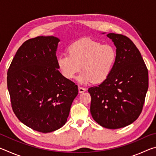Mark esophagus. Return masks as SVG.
<instances>
[{
  "label": "esophagus",
  "instance_id": "esophagus-1",
  "mask_svg": "<svg viewBox=\"0 0 156 156\" xmlns=\"http://www.w3.org/2000/svg\"><path fill=\"white\" fill-rule=\"evenodd\" d=\"M85 90H86V89H84V87H78V91H79V92H80V94L81 93H83V92L85 91Z\"/></svg>",
  "mask_w": 156,
  "mask_h": 156
}]
</instances>
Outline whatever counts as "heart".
I'll return each instance as SVG.
<instances>
[{
  "mask_svg": "<svg viewBox=\"0 0 156 156\" xmlns=\"http://www.w3.org/2000/svg\"><path fill=\"white\" fill-rule=\"evenodd\" d=\"M68 51L69 54H62L58 57V69L64 78L72 79L82 67L83 71L76 77V80L83 84L106 80L117 58L116 50L112 45L102 44L89 38L75 42Z\"/></svg>",
  "mask_w": 156,
  "mask_h": 156,
  "instance_id": "heart-1",
  "label": "heart"
}]
</instances>
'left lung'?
<instances>
[{"mask_svg": "<svg viewBox=\"0 0 156 156\" xmlns=\"http://www.w3.org/2000/svg\"><path fill=\"white\" fill-rule=\"evenodd\" d=\"M107 36L116 47L117 58L107 80L89 88L88 92L94 120L105 128L116 129L131 125L139 117L149 76L140 52L128 37L114 33Z\"/></svg>", "mask_w": 156, "mask_h": 156, "instance_id": "1", "label": "left lung"}]
</instances>
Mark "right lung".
<instances>
[{
	"label": "right lung",
	"instance_id": "add662e5",
	"mask_svg": "<svg viewBox=\"0 0 156 156\" xmlns=\"http://www.w3.org/2000/svg\"><path fill=\"white\" fill-rule=\"evenodd\" d=\"M59 42L52 36L26 41L7 72V88L15 115L28 127L44 133L65 125L78 94V86L58 69Z\"/></svg>",
	"mask_w": 156,
	"mask_h": 156
}]
</instances>
